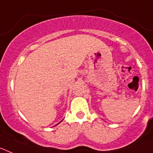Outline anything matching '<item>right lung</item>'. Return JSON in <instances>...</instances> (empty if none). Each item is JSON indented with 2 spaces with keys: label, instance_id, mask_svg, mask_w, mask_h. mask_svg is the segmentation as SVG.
<instances>
[{
  "label": "right lung",
  "instance_id": "add662e5",
  "mask_svg": "<svg viewBox=\"0 0 153 153\" xmlns=\"http://www.w3.org/2000/svg\"><path fill=\"white\" fill-rule=\"evenodd\" d=\"M60 122H61V121H60Z\"/></svg>",
  "mask_w": 153,
  "mask_h": 153
}]
</instances>
